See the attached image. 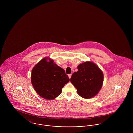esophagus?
<instances>
[{
	"label": "esophagus",
	"mask_w": 133,
	"mask_h": 133,
	"mask_svg": "<svg viewBox=\"0 0 133 133\" xmlns=\"http://www.w3.org/2000/svg\"><path fill=\"white\" fill-rule=\"evenodd\" d=\"M71 76H72V74H69V75H68V77H69V79H70V78H71Z\"/></svg>",
	"instance_id": "1"
}]
</instances>
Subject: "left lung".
<instances>
[{
  "mask_svg": "<svg viewBox=\"0 0 133 133\" xmlns=\"http://www.w3.org/2000/svg\"><path fill=\"white\" fill-rule=\"evenodd\" d=\"M78 71L71 76L70 81L78 95L85 99L95 97L101 90L104 75L101 70L93 62L86 61L77 66Z\"/></svg>",
  "mask_w": 133,
  "mask_h": 133,
  "instance_id": "obj_1",
  "label": "left lung"
}]
</instances>
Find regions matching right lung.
I'll list each match as a JSON object with an SVG mask.
<instances>
[{"label":"right lung","mask_w":133,"mask_h":133,"mask_svg":"<svg viewBox=\"0 0 133 133\" xmlns=\"http://www.w3.org/2000/svg\"><path fill=\"white\" fill-rule=\"evenodd\" d=\"M69 80L64 70L49 57L41 59L32 70V85L38 95L46 100L55 99Z\"/></svg>","instance_id":"add662e5"}]
</instances>
